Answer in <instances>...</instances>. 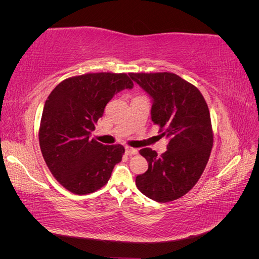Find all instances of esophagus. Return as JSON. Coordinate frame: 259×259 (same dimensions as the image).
Instances as JSON below:
<instances>
[{"label": "esophagus", "mask_w": 259, "mask_h": 259, "mask_svg": "<svg viewBox=\"0 0 259 259\" xmlns=\"http://www.w3.org/2000/svg\"><path fill=\"white\" fill-rule=\"evenodd\" d=\"M125 152H126V154H127V155L136 154V153H137V149H135V148H132V147H126V148H125Z\"/></svg>", "instance_id": "34e87169"}]
</instances>
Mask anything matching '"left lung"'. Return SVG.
<instances>
[{
	"mask_svg": "<svg viewBox=\"0 0 259 259\" xmlns=\"http://www.w3.org/2000/svg\"><path fill=\"white\" fill-rule=\"evenodd\" d=\"M130 76L152 98V122L160 126V136L168 139L160 156L150 148L140 149L148 170L136 177V186L153 201L177 200L198 183L209 159L213 130L207 104L194 85L175 73Z\"/></svg>",
	"mask_w": 259,
	"mask_h": 259,
	"instance_id": "1",
	"label": "left lung"
}]
</instances>
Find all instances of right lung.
<instances>
[{"label": "right lung", "mask_w": 259, "mask_h": 259, "mask_svg": "<svg viewBox=\"0 0 259 259\" xmlns=\"http://www.w3.org/2000/svg\"><path fill=\"white\" fill-rule=\"evenodd\" d=\"M133 86L126 73H86L60 82L46 99L40 148L53 176L70 192H95L121 162L122 145H103L91 134L115 94Z\"/></svg>", "instance_id": "right-lung-1"}]
</instances>
